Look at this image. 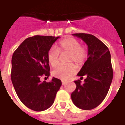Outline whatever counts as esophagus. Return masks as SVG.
Listing matches in <instances>:
<instances>
[{"mask_svg":"<svg viewBox=\"0 0 125 125\" xmlns=\"http://www.w3.org/2000/svg\"><path fill=\"white\" fill-rule=\"evenodd\" d=\"M66 84V82L62 81V85H64V84Z\"/></svg>","mask_w":125,"mask_h":125,"instance_id":"1","label":"esophagus"}]
</instances>
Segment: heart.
<instances>
[{"mask_svg":"<svg viewBox=\"0 0 125 125\" xmlns=\"http://www.w3.org/2000/svg\"><path fill=\"white\" fill-rule=\"evenodd\" d=\"M59 52L69 53L68 62H74L78 66L85 62L88 55L87 49L81 45L80 42L75 38H65L58 43V49L52 48L48 53V61L52 66L55 67L59 62ZM76 67L74 64L60 65L53 71V75L58 79L66 80L74 74Z\"/></svg>","mask_w":125,"mask_h":125,"instance_id":"heart-1","label":"heart"}]
</instances>
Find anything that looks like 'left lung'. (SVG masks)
<instances>
[{"mask_svg": "<svg viewBox=\"0 0 125 125\" xmlns=\"http://www.w3.org/2000/svg\"><path fill=\"white\" fill-rule=\"evenodd\" d=\"M88 45V59L77 75L81 79L86 76L82 84L81 80L75 81L76 88L71 94L77 107L92 110L99 106L106 96L113 78L111 55L108 47L93 35L73 33Z\"/></svg>", "mask_w": 125, "mask_h": 125, "instance_id": "left-lung-1", "label": "left lung"}]
</instances>
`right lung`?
Segmentation results:
<instances>
[{
    "label": "right lung",
    "instance_id": "obj_1",
    "mask_svg": "<svg viewBox=\"0 0 125 125\" xmlns=\"http://www.w3.org/2000/svg\"><path fill=\"white\" fill-rule=\"evenodd\" d=\"M59 38L42 35L27 38L12 56L11 79L15 90L21 101L34 111L50 107L62 84L61 81L55 77L48 83L41 82V77L48 78L50 75L47 55Z\"/></svg>",
    "mask_w": 125,
    "mask_h": 125
}]
</instances>
